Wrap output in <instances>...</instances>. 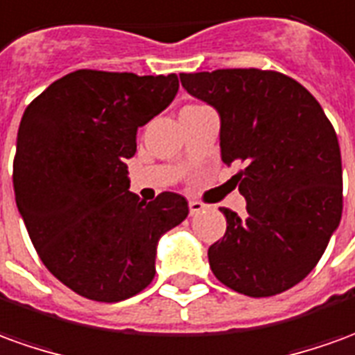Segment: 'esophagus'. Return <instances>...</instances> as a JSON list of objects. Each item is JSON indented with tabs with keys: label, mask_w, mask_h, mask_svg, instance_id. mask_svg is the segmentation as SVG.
<instances>
[{
	"label": "esophagus",
	"mask_w": 355,
	"mask_h": 355,
	"mask_svg": "<svg viewBox=\"0 0 355 355\" xmlns=\"http://www.w3.org/2000/svg\"><path fill=\"white\" fill-rule=\"evenodd\" d=\"M205 209H207V205H202V202L199 201H189V214H191V216L199 214V212Z\"/></svg>",
	"instance_id": "1"
}]
</instances>
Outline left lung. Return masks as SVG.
<instances>
[{"label": "left lung", "instance_id": "1", "mask_svg": "<svg viewBox=\"0 0 355 355\" xmlns=\"http://www.w3.org/2000/svg\"><path fill=\"white\" fill-rule=\"evenodd\" d=\"M182 87L220 116L224 164L248 216L230 209L209 248L214 276L239 294L266 297L311 272L342 216L338 139L321 104L297 80L261 69L182 73Z\"/></svg>", "mask_w": 355, "mask_h": 355}]
</instances>
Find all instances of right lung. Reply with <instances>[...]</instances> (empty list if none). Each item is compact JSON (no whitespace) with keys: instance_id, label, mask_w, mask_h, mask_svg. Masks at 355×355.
Instances as JSON below:
<instances>
[{"instance_id":"obj_1","label":"right lung","mask_w":355,"mask_h":355,"mask_svg":"<svg viewBox=\"0 0 355 355\" xmlns=\"http://www.w3.org/2000/svg\"><path fill=\"white\" fill-rule=\"evenodd\" d=\"M178 75L80 69L24 110L13 166L17 209L60 282L94 302H121L153 282L156 248L189 214L164 191H129L137 129L172 104Z\"/></svg>"}]
</instances>
